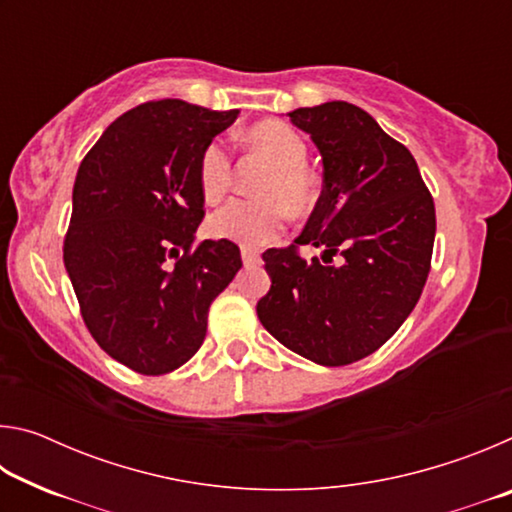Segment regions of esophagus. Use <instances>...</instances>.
<instances>
[{
  "label": "esophagus",
  "instance_id": "obj_1",
  "mask_svg": "<svg viewBox=\"0 0 512 512\" xmlns=\"http://www.w3.org/2000/svg\"><path fill=\"white\" fill-rule=\"evenodd\" d=\"M241 259H244L246 266L262 264V257H259V253H257V250H253V248H241Z\"/></svg>",
  "mask_w": 512,
  "mask_h": 512
}]
</instances>
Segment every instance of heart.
<instances>
[{
	"label": "heart",
	"mask_w": 512,
	"mask_h": 512,
	"mask_svg": "<svg viewBox=\"0 0 512 512\" xmlns=\"http://www.w3.org/2000/svg\"><path fill=\"white\" fill-rule=\"evenodd\" d=\"M241 140L250 151L271 164L255 201H230L216 210L207 230L216 239H228L244 248H259L271 241L289 212L305 216L314 212L320 198V183L307 160V142L296 128L280 119H264L248 126ZM232 185V155L221 142H210L198 158V187L207 203H216Z\"/></svg>",
	"instance_id": "obj_1"
}]
</instances>
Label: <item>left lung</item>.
<instances>
[{
    "label": "left lung",
    "instance_id": "1",
    "mask_svg": "<svg viewBox=\"0 0 512 512\" xmlns=\"http://www.w3.org/2000/svg\"><path fill=\"white\" fill-rule=\"evenodd\" d=\"M289 117L323 155V192L302 235L264 253L271 291L257 316L300 357L348 366L379 350L418 305L436 207L411 151L366 110L327 101ZM307 243L324 248L320 260L299 257Z\"/></svg>",
    "mask_w": 512,
    "mask_h": 512
}]
</instances>
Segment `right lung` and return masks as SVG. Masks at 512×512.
Segmentation results:
<instances>
[{
    "instance_id": "obj_1",
    "label": "right lung",
    "mask_w": 512,
    "mask_h": 512,
    "mask_svg": "<svg viewBox=\"0 0 512 512\" xmlns=\"http://www.w3.org/2000/svg\"><path fill=\"white\" fill-rule=\"evenodd\" d=\"M237 115L146 101L112 121L76 173L65 268L92 339L140 375L194 357L210 305L241 268L232 241L196 244L198 158Z\"/></svg>"
}]
</instances>
